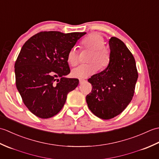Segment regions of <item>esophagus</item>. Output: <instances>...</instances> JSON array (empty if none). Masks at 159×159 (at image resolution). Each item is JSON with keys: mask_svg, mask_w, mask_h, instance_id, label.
<instances>
[{"mask_svg": "<svg viewBox=\"0 0 159 159\" xmlns=\"http://www.w3.org/2000/svg\"><path fill=\"white\" fill-rule=\"evenodd\" d=\"M86 81V80L85 79H79V83L80 84H82L83 83H85Z\"/></svg>", "mask_w": 159, "mask_h": 159, "instance_id": "obj_1", "label": "esophagus"}]
</instances>
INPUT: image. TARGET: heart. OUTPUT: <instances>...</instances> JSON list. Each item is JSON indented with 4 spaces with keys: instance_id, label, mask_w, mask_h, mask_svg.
<instances>
[{
    "instance_id": "obj_1",
    "label": "heart",
    "mask_w": 159,
    "mask_h": 159,
    "mask_svg": "<svg viewBox=\"0 0 159 159\" xmlns=\"http://www.w3.org/2000/svg\"><path fill=\"white\" fill-rule=\"evenodd\" d=\"M104 39L99 33H93L84 38L80 46L82 48L92 50L87 64H83L74 68L71 75L76 79H86L95 74L98 69H104L109 65L110 54L104 46ZM79 51L76 48H71L67 54V61L70 66H75L79 63Z\"/></svg>"
}]
</instances>
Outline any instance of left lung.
Instances as JSON below:
<instances>
[{
	"mask_svg": "<svg viewBox=\"0 0 159 159\" xmlns=\"http://www.w3.org/2000/svg\"><path fill=\"white\" fill-rule=\"evenodd\" d=\"M109 45V65L88 79L92 89L86 96L90 111L103 120L111 119L126 109L133 97L138 78L135 60L125 43L112 37Z\"/></svg>",
	"mask_w": 159,
	"mask_h": 159,
	"instance_id": "left-lung-1",
	"label": "left lung"
}]
</instances>
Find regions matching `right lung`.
Segmentation results:
<instances>
[{
  "instance_id": "add662e5",
  "label": "right lung",
  "mask_w": 159,
  "mask_h": 159,
  "mask_svg": "<svg viewBox=\"0 0 159 159\" xmlns=\"http://www.w3.org/2000/svg\"><path fill=\"white\" fill-rule=\"evenodd\" d=\"M85 34L40 32L22 47L14 66L16 87L24 104L37 117L55 116L67 93L79 85V79L66 77L70 72L67 54Z\"/></svg>"
}]
</instances>
